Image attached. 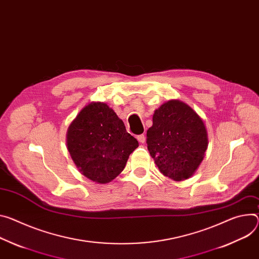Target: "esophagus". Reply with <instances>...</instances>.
Returning a JSON list of instances; mask_svg holds the SVG:
<instances>
[{
    "instance_id": "1",
    "label": "esophagus",
    "mask_w": 259,
    "mask_h": 259,
    "mask_svg": "<svg viewBox=\"0 0 259 259\" xmlns=\"http://www.w3.org/2000/svg\"><path fill=\"white\" fill-rule=\"evenodd\" d=\"M137 140L140 144H144L146 142V136L144 134H140L137 136Z\"/></svg>"
}]
</instances>
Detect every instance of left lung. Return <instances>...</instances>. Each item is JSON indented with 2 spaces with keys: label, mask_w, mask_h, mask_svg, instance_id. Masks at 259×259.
<instances>
[{
  "label": "left lung",
  "mask_w": 259,
  "mask_h": 259,
  "mask_svg": "<svg viewBox=\"0 0 259 259\" xmlns=\"http://www.w3.org/2000/svg\"><path fill=\"white\" fill-rule=\"evenodd\" d=\"M203 120L187 103L171 99L154 111L147 145L160 172L174 181L191 178L208 146Z\"/></svg>",
  "instance_id": "8db88e82"
}]
</instances>
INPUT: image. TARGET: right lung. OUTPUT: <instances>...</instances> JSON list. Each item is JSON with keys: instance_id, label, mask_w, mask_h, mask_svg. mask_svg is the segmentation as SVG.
<instances>
[{"instance_id": "add662e5", "label": "right lung", "mask_w": 259, "mask_h": 259, "mask_svg": "<svg viewBox=\"0 0 259 259\" xmlns=\"http://www.w3.org/2000/svg\"><path fill=\"white\" fill-rule=\"evenodd\" d=\"M66 143L78 171L97 184H107L119 176L138 147L114 110L99 101L78 112L68 127Z\"/></svg>"}]
</instances>
